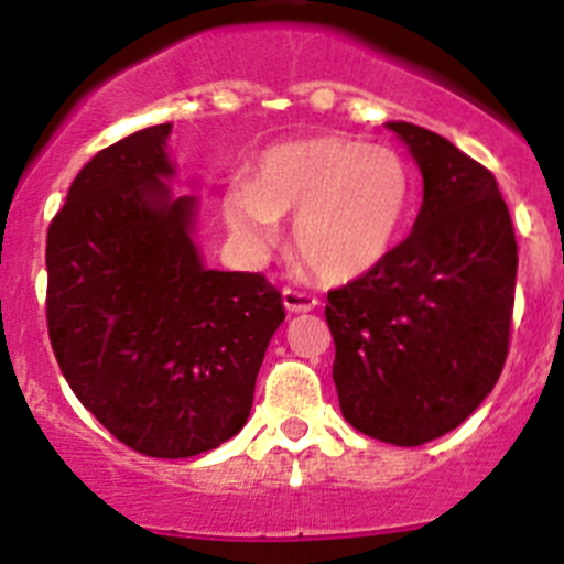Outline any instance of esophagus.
<instances>
[{
  "label": "esophagus",
  "mask_w": 564,
  "mask_h": 564,
  "mask_svg": "<svg viewBox=\"0 0 564 564\" xmlns=\"http://www.w3.org/2000/svg\"><path fill=\"white\" fill-rule=\"evenodd\" d=\"M319 300L314 297L312 292H303V289H283V306H286V312L292 314H300V312H312V308H317Z\"/></svg>",
  "instance_id": "1"
}]
</instances>
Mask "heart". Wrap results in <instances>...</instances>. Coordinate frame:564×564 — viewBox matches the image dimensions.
I'll return each instance as SVG.
<instances>
[{
  "label": "heart",
  "instance_id": "obj_1",
  "mask_svg": "<svg viewBox=\"0 0 564 564\" xmlns=\"http://www.w3.org/2000/svg\"><path fill=\"white\" fill-rule=\"evenodd\" d=\"M412 199L406 163L383 144L314 135L270 147L252 181L228 188L225 217L250 250L278 239L294 217V250L317 278L347 283L376 270L398 241Z\"/></svg>",
  "mask_w": 564,
  "mask_h": 564
}]
</instances>
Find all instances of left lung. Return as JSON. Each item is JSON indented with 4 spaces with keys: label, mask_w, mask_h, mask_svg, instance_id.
I'll use <instances>...</instances> for the list:
<instances>
[{
    "label": "left lung",
    "mask_w": 564,
    "mask_h": 564,
    "mask_svg": "<svg viewBox=\"0 0 564 564\" xmlns=\"http://www.w3.org/2000/svg\"><path fill=\"white\" fill-rule=\"evenodd\" d=\"M423 172L414 230L376 270L328 292L341 414L414 448L465 423L509 354L518 241L496 175L448 139L389 122Z\"/></svg>",
    "instance_id": "8db88e82"
}]
</instances>
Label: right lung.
<instances>
[{
  "mask_svg": "<svg viewBox=\"0 0 564 564\" xmlns=\"http://www.w3.org/2000/svg\"><path fill=\"white\" fill-rule=\"evenodd\" d=\"M172 124L99 150L46 230V328L77 401L155 459L219 448L250 417L267 345L286 319L261 272L205 270L194 197L161 177Z\"/></svg>",
  "mask_w": 564,
  "mask_h": 564,
  "instance_id": "1",
  "label": "right lung"
}]
</instances>
